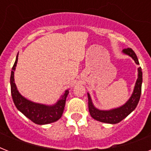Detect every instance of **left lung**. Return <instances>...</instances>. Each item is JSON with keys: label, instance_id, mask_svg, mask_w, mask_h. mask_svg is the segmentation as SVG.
<instances>
[{"label": "left lung", "instance_id": "obj_1", "mask_svg": "<svg viewBox=\"0 0 151 151\" xmlns=\"http://www.w3.org/2000/svg\"><path fill=\"white\" fill-rule=\"evenodd\" d=\"M124 55H127L133 59L137 65L139 64L138 58L136 56V53L132 48H126L122 51ZM142 82H143V73L141 67L138 68V78L136 80V85L134 87L132 94L124 103V105L121 106L119 107L114 108L111 110H99L94 106L92 103V98L90 94L88 92V110H89L90 115L92 118L96 121H99L103 123L107 124H117L122 122V120L125 118L129 114H130L138 104L141 95V88H142Z\"/></svg>", "mask_w": 151, "mask_h": 151}]
</instances>
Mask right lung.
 Returning <instances> with one entry per match:
<instances>
[{"label": "right lung", "instance_id": "add662e5", "mask_svg": "<svg viewBox=\"0 0 151 151\" xmlns=\"http://www.w3.org/2000/svg\"><path fill=\"white\" fill-rule=\"evenodd\" d=\"M18 53L15 62L13 65L10 78L11 92L13 102L20 112L29 118L30 121L37 124H47L55 122L62 117L63 113L66 97L69 94V89H66L59 99L53 105H46L42 103H34L22 96L18 91L15 83L14 73L18 62Z\"/></svg>", "mask_w": 151, "mask_h": 151}]
</instances>
